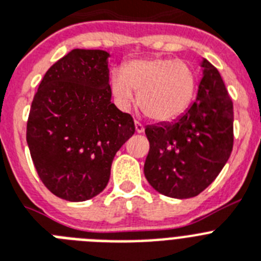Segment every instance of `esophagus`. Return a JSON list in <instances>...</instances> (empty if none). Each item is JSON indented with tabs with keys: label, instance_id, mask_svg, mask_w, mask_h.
I'll return each mask as SVG.
<instances>
[{
	"label": "esophagus",
	"instance_id": "34e87169",
	"mask_svg": "<svg viewBox=\"0 0 261 261\" xmlns=\"http://www.w3.org/2000/svg\"><path fill=\"white\" fill-rule=\"evenodd\" d=\"M135 131H137L138 134H141V133H143L144 131L143 124H142L141 122H138V120H135Z\"/></svg>",
	"mask_w": 261,
	"mask_h": 261
}]
</instances>
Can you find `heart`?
I'll return each mask as SVG.
<instances>
[{"instance_id":"obj_1","label":"heart","mask_w":261,"mask_h":261,"mask_svg":"<svg viewBox=\"0 0 261 261\" xmlns=\"http://www.w3.org/2000/svg\"><path fill=\"white\" fill-rule=\"evenodd\" d=\"M113 95L120 107H128L138 93L143 113L156 122H168L187 110L194 98L196 74L176 58H150L126 63L110 80Z\"/></svg>"}]
</instances>
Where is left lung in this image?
<instances>
[{
  "mask_svg": "<svg viewBox=\"0 0 261 261\" xmlns=\"http://www.w3.org/2000/svg\"><path fill=\"white\" fill-rule=\"evenodd\" d=\"M191 107L174 122L146 127L150 151L144 176L158 192L194 198L215 180L233 146V105L222 76L207 60Z\"/></svg>",
  "mask_w": 261,
  "mask_h": 261,
  "instance_id": "1",
  "label": "left lung"
}]
</instances>
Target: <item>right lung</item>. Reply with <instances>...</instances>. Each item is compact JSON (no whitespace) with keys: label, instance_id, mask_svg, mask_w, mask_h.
<instances>
[{"label":"right lung","instance_id":"obj_1","mask_svg":"<svg viewBox=\"0 0 261 261\" xmlns=\"http://www.w3.org/2000/svg\"><path fill=\"white\" fill-rule=\"evenodd\" d=\"M110 54L74 49L42 78L30 107L26 141L39 179L69 201L97 196L113 159L135 133L134 119L111 103Z\"/></svg>","mask_w":261,"mask_h":261}]
</instances>
